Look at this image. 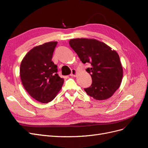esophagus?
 <instances>
[{"instance_id": "1", "label": "esophagus", "mask_w": 148, "mask_h": 148, "mask_svg": "<svg viewBox=\"0 0 148 148\" xmlns=\"http://www.w3.org/2000/svg\"><path fill=\"white\" fill-rule=\"evenodd\" d=\"M76 74H77V71H76L75 69H71V76H75Z\"/></svg>"}]
</instances>
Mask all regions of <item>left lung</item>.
Segmentation results:
<instances>
[{
  "label": "left lung",
  "mask_w": 148,
  "mask_h": 148,
  "mask_svg": "<svg viewBox=\"0 0 148 148\" xmlns=\"http://www.w3.org/2000/svg\"><path fill=\"white\" fill-rule=\"evenodd\" d=\"M69 45L84 64L91 67L86 71L92 77L91 86L84 88L88 95L97 100L112 97L119 88L123 69L117 52L104 43L92 39H73Z\"/></svg>",
  "instance_id": "1"
}]
</instances>
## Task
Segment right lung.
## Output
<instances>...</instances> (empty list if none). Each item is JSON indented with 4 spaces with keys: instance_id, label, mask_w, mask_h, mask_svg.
<instances>
[{
    "instance_id": "add662e5",
    "label": "right lung",
    "mask_w": 148,
    "mask_h": 148,
    "mask_svg": "<svg viewBox=\"0 0 148 148\" xmlns=\"http://www.w3.org/2000/svg\"><path fill=\"white\" fill-rule=\"evenodd\" d=\"M57 42L35 47L24 57L20 77L24 88L37 101L47 103L60 92L64 79L58 74L57 65L51 61Z\"/></svg>"
}]
</instances>
